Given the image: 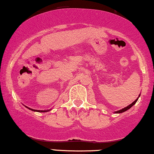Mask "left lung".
Segmentation results:
<instances>
[{"mask_svg":"<svg viewBox=\"0 0 154 154\" xmlns=\"http://www.w3.org/2000/svg\"><path fill=\"white\" fill-rule=\"evenodd\" d=\"M140 94L139 95V97H138V98L140 97ZM138 98H137V99L136 100H135V101H133L132 103L129 105V106H127V107H125V108H123V109H122V110H118V111H116V112H115V113H122V112H125V111H126V110H128V109H130V108H131V107H132L133 106H134V104H135V103H136L137 101V100H138Z\"/></svg>","mask_w":154,"mask_h":154,"instance_id":"1","label":"left lung"}]
</instances>
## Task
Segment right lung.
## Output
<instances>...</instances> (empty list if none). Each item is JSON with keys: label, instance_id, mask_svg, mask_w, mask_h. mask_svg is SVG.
<instances>
[{"label": "right lung", "instance_id": "obj_1", "mask_svg": "<svg viewBox=\"0 0 154 154\" xmlns=\"http://www.w3.org/2000/svg\"><path fill=\"white\" fill-rule=\"evenodd\" d=\"M26 108H28L29 110H32V111H35V112H48V111H49V110H33V109H32V108H28V107H27V106H26Z\"/></svg>", "mask_w": 154, "mask_h": 154}]
</instances>
